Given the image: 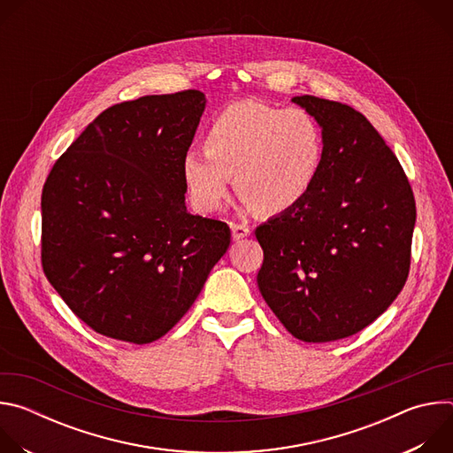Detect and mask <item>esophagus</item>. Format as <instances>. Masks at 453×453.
Listing matches in <instances>:
<instances>
[{
    "label": "esophagus",
    "mask_w": 453,
    "mask_h": 453,
    "mask_svg": "<svg viewBox=\"0 0 453 453\" xmlns=\"http://www.w3.org/2000/svg\"><path fill=\"white\" fill-rule=\"evenodd\" d=\"M231 233L234 240H242L250 234V227L247 224H231Z\"/></svg>",
    "instance_id": "esophagus-1"
}]
</instances>
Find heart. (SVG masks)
<instances>
[{
	"mask_svg": "<svg viewBox=\"0 0 453 453\" xmlns=\"http://www.w3.org/2000/svg\"><path fill=\"white\" fill-rule=\"evenodd\" d=\"M325 161V134L297 107L238 102L220 111L204 134V152H188L182 179L197 210H220L227 182L254 213H281L303 201Z\"/></svg>",
	"mask_w": 453,
	"mask_h": 453,
	"instance_id": "1",
	"label": "heart"
}]
</instances>
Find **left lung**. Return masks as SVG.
<instances>
[{
	"instance_id": "1",
	"label": "left lung",
	"mask_w": 453,
	"mask_h": 453,
	"mask_svg": "<svg viewBox=\"0 0 453 453\" xmlns=\"http://www.w3.org/2000/svg\"><path fill=\"white\" fill-rule=\"evenodd\" d=\"M322 127L325 161L308 196L256 227L257 287L303 342H332L369 326L411 271L416 201L371 121L353 107L294 96Z\"/></svg>"
}]
</instances>
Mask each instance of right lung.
I'll return each instance as SVG.
<instances>
[{
  "mask_svg": "<svg viewBox=\"0 0 453 453\" xmlns=\"http://www.w3.org/2000/svg\"><path fill=\"white\" fill-rule=\"evenodd\" d=\"M206 98L197 89L98 114L42 186V271L72 311L109 339L166 335L226 254V222L189 215L182 159Z\"/></svg>",
  "mask_w": 453,
  "mask_h": 453,
  "instance_id": "obj_1",
  "label": "right lung"
}]
</instances>
